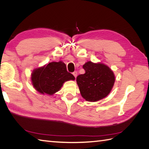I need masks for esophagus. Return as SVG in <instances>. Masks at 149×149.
I'll list each match as a JSON object with an SVG mask.
<instances>
[{"label":"esophagus","instance_id":"34e87169","mask_svg":"<svg viewBox=\"0 0 149 149\" xmlns=\"http://www.w3.org/2000/svg\"><path fill=\"white\" fill-rule=\"evenodd\" d=\"M73 74L74 75V76L75 78H76V76H77V75H78L77 71H74V72H73Z\"/></svg>","mask_w":149,"mask_h":149}]
</instances>
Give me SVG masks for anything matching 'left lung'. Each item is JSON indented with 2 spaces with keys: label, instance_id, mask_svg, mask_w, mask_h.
<instances>
[{
  "label": "left lung",
  "instance_id": "8db88e82",
  "mask_svg": "<svg viewBox=\"0 0 149 149\" xmlns=\"http://www.w3.org/2000/svg\"><path fill=\"white\" fill-rule=\"evenodd\" d=\"M85 73L76 78L81 96L86 101L96 102L107 97L114 86L116 77L113 71L101 62H86Z\"/></svg>",
  "mask_w": 149,
  "mask_h": 149
}]
</instances>
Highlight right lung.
<instances>
[{
  "instance_id": "1",
  "label": "right lung",
  "mask_w": 149,
  "mask_h": 149,
  "mask_svg": "<svg viewBox=\"0 0 149 149\" xmlns=\"http://www.w3.org/2000/svg\"><path fill=\"white\" fill-rule=\"evenodd\" d=\"M30 78L36 91L48 95L60 91L66 81L75 79L74 76L67 71L66 66L62 61L36 68L31 72Z\"/></svg>"
}]
</instances>
